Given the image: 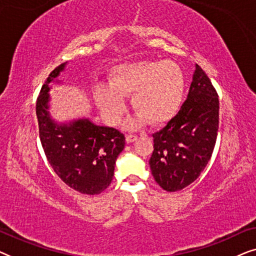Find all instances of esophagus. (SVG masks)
Returning a JSON list of instances; mask_svg holds the SVG:
<instances>
[{
	"instance_id": "obj_1",
	"label": "esophagus",
	"mask_w": 256,
	"mask_h": 256,
	"mask_svg": "<svg viewBox=\"0 0 256 256\" xmlns=\"http://www.w3.org/2000/svg\"><path fill=\"white\" fill-rule=\"evenodd\" d=\"M138 140V136L136 135H127L126 136V141H127V143H132L134 141H136Z\"/></svg>"
}]
</instances>
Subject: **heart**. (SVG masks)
Here are the masks:
<instances>
[{
    "label": "heart",
    "mask_w": 256,
    "mask_h": 256,
    "mask_svg": "<svg viewBox=\"0 0 256 256\" xmlns=\"http://www.w3.org/2000/svg\"><path fill=\"white\" fill-rule=\"evenodd\" d=\"M185 92V79L180 65L172 60H138L115 65L108 76V85L94 86L93 98L104 120L120 122L126 112L124 96L132 94L134 116L126 127L136 129L150 121L162 124L180 110Z\"/></svg>",
    "instance_id": "1"
}]
</instances>
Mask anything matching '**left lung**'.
Returning <instances> with one entry per match:
<instances>
[{"mask_svg": "<svg viewBox=\"0 0 256 256\" xmlns=\"http://www.w3.org/2000/svg\"><path fill=\"white\" fill-rule=\"evenodd\" d=\"M185 102L162 130L155 132L149 166L163 190H183L200 176L216 146L219 99L211 80L196 64Z\"/></svg>", "mask_w": 256, "mask_h": 256, "instance_id": "left-lung-1", "label": "left lung"}]
</instances>
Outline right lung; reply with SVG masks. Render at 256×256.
Returning <instances> with one entry per match:
<instances>
[{"instance_id": "add662e5", "label": "right lung", "mask_w": 256, "mask_h": 256, "mask_svg": "<svg viewBox=\"0 0 256 256\" xmlns=\"http://www.w3.org/2000/svg\"><path fill=\"white\" fill-rule=\"evenodd\" d=\"M66 65L50 73L37 99L40 142L48 163L65 184L80 194H99L113 180L126 138L118 129L98 126L88 118L58 122L51 116V85H62L59 76Z\"/></svg>"}]
</instances>
